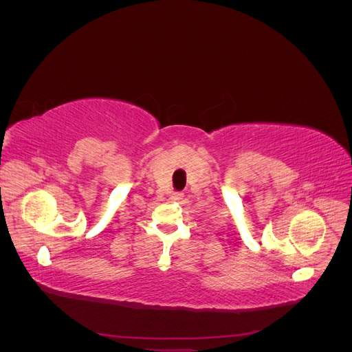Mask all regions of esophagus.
<instances>
[{
	"mask_svg": "<svg viewBox=\"0 0 352 352\" xmlns=\"http://www.w3.org/2000/svg\"><path fill=\"white\" fill-rule=\"evenodd\" d=\"M184 198V194L182 192H175L173 195H172V199L173 201H179V199H182Z\"/></svg>",
	"mask_w": 352,
	"mask_h": 352,
	"instance_id": "obj_1",
	"label": "esophagus"
}]
</instances>
